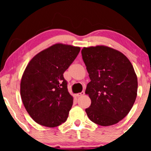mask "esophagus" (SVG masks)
<instances>
[{"label":"esophagus","instance_id":"1","mask_svg":"<svg viewBox=\"0 0 151 151\" xmlns=\"http://www.w3.org/2000/svg\"><path fill=\"white\" fill-rule=\"evenodd\" d=\"M84 91H81L80 93H77V94H76V96H77V97H79V96H83V95H84Z\"/></svg>","mask_w":151,"mask_h":151}]
</instances>
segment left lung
<instances>
[{"label": "left lung", "instance_id": "left-lung-1", "mask_svg": "<svg viewBox=\"0 0 151 151\" xmlns=\"http://www.w3.org/2000/svg\"><path fill=\"white\" fill-rule=\"evenodd\" d=\"M81 55L91 81L86 113L102 126L117 124L129 113L137 96L138 79L132 64L121 52L104 45L84 47Z\"/></svg>", "mask_w": 151, "mask_h": 151}]
</instances>
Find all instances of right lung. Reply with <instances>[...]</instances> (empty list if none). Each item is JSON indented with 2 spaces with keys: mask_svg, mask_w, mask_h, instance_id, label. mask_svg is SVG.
Here are the masks:
<instances>
[{
  "mask_svg": "<svg viewBox=\"0 0 151 151\" xmlns=\"http://www.w3.org/2000/svg\"><path fill=\"white\" fill-rule=\"evenodd\" d=\"M80 51L79 47L57 43L29 62L20 81L24 106L40 125L53 128L65 123L73 104L64 72Z\"/></svg>",
  "mask_w": 151,
  "mask_h": 151,
  "instance_id": "right-lung-1",
  "label": "right lung"
}]
</instances>
